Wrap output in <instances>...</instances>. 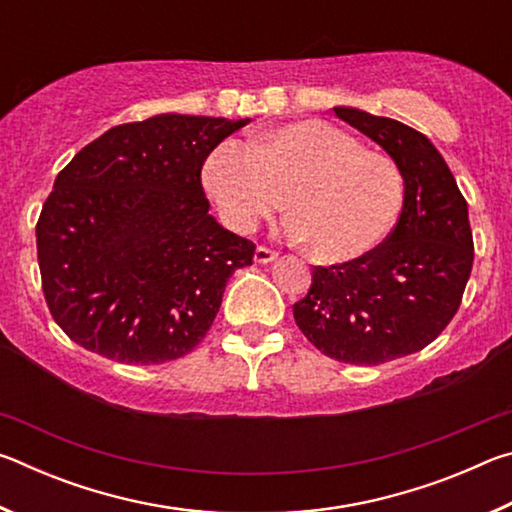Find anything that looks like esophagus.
Instances as JSON below:
<instances>
[{"label": "esophagus", "mask_w": 512, "mask_h": 512, "mask_svg": "<svg viewBox=\"0 0 512 512\" xmlns=\"http://www.w3.org/2000/svg\"><path fill=\"white\" fill-rule=\"evenodd\" d=\"M275 259H277L275 250L266 248V246H257V250H255V262L257 264H268V262H275Z\"/></svg>", "instance_id": "obj_1"}]
</instances>
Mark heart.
<instances>
[{"label": "heart", "instance_id": "obj_1", "mask_svg": "<svg viewBox=\"0 0 512 512\" xmlns=\"http://www.w3.org/2000/svg\"><path fill=\"white\" fill-rule=\"evenodd\" d=\"M223 221L248 235L284 207V232L320 262H350L386 239L404 203L397 162L327 121L284 124L253 146L225 142L203 169Z\"/></svg>", "mask_w": 512, "mask_h": 512}]
</instances>
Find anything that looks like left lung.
I'll use <instances>...</instances> for the list:
<instances>
[{"label": "left lung", "mask_w": 512, "mask_h": 512, "mask_svg": "<svg viewBox=\"0 0 512 512\" xmlns=\"http://www.w3.org/2000/svg\"><path fill=\"white\" fill-rule=\"evenodd\" d=\"M334 115L397 162L404 205L384 244L314 268L293 318L329 359L379 366L427 348L454 318L472 273V228L461 189L427 137L357 108H334Z\"/></svg>", "instance_id": "obj_1"}]
</instances>
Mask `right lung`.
<instances>
[{
  "mask_svg": "<svg viewBox=\"0 0 512 512\" xmlns=\"http://www.w3.org/2000/svg\"><path fill=\"white\" fill-rule=\"evenodd\" d=\"M248 121L121 124L58 173L36 241L47 307L69 339L128 366L180 359L205 339L255 244L216 223L201 169Z\"/></svg>",
  "mask_w": 512,
  "mask_h": 512,
  "instance_id": "1",
  "label": "right lung"
}]
</instances>
